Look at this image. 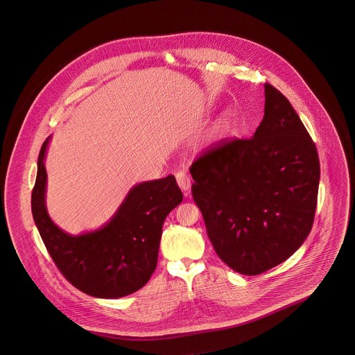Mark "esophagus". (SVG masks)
<instances>
[{
    "label": "esophagus",
    "instance_id": "1",
    "mask_svg": "<svg viewBox=\"0 0 355 355\" xmlns=\"http://www.w3.org/2000/svg\"><path fill=\"white\" fill-rule=\"evenodd\" d=\"M175 178H177V184L181 187V190L185 193V196H187L190 189H191V180H190V177L186 174L185 171H177L175 173Z\"/></svg>",
    "mask_w": 355,
    "mask_h": 355
}]
</instances>
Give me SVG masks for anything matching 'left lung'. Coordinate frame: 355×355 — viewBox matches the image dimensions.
<instances>
[{"label":"left lung","mask_w":355,"mask_h":355,"mask_svg":"<svg viewBox=\"0 0 355 355\" xmlns=\"http://www.w3.org/2000/svg\"><path fill=\"white\" fill-rule=\"evenodd\" d=\"M320 171L300 116L265 84V116L253 137L222 142L190 168L193 198L220 259L258 275L295 253L313 226Z\"/></svg>","instance_id":"8db88e82"}]
</instances>
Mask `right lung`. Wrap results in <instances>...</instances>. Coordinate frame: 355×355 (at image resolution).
Here are the masks:
<instances>
[{
  "instance_id": "obj_1",
  "label": "right lung",
  "mask_w": 355,
  "mask_h": 355,
  "mask_svg": "<svg viewBox=\"0 0 355 355\" xmlns=\"http://www.w3.org/2000/svg\"><path fill=\"white\" fill-rule=\"evenodd\" d=\"M51 138L38 155L32 213L51 259L69 282L87 295L113 300L135 293L155 270L164 222L182 202L174 175L137 184L103 226L73 236L60 229L46 210L45 158Z\"/></svg>"
}]
</instances>
